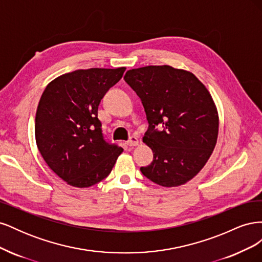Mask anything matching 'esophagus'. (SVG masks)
<instances>
[{
	"instance_id": "1",
	"label": "esophagus",
	"mask_w": 262,
	"mask_h": 262,
	"mask_svg": "<svg viewBox=\"0 0 262 262\" xmlns=\"http://www.w3.org/2000/svg\"><path fill=\"white\" fill-rule=\"evenodd\" d=\"M126 144L129 146H137L139 144V139L137 137H131L128 141H126Z\"/></svg>"
}]
</instances>
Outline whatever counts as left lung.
I'll return each instance as SVG.
<instances>
[{
  "instance_id": "left-lung-1",
  "label": "left lung",
  "mask_w": 262,
  "mask_h": 262,
  "mask_svg": "<svg viewBox=\"0 0 262 262\" xmlns=\"http://www.w3.org/2000/svg\"><path fill=\"white\" fill-rule=\"evenodd\" d=\"M123 78L140 97L148 122L143 142L153 150V162L141 172L163 187L186 184L216 144L219 116L209 91L192 73L169 66L132 69Z\"/></svg>"
}]
</instances>
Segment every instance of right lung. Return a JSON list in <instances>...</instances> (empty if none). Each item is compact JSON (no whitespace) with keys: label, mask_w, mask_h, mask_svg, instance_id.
<instances>
[{"label":"right lung","mask_w":262,"mask_h":262,"mask_svg":"<svg viewBox=\"0 0 262 262\" xmlns=\"http://www.w3.org/2000/svg\"><path fill=\"white\" fill-rule=\"evenodd\" d=\"M125 68L76 70L47 85L39 100L35 133L39 152L69 185L91 187L105 179L123 148L106 140L98 119L105 94Z\"/></svg>","instance_id":"1"}]
</instances>
